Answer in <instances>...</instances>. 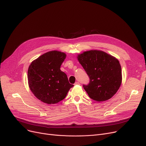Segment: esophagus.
Segmentation results:
<instances>
[{
  "mask_svg": "<svg viewBox=\"0 0 146 146\" xmlns=\"http://www.w3.org/2000/svg\"><path fill=\"white\" fill-rule=\"evenodd\" d=\"M79 82H76L75 84H74V85H79Z\"/></svg>",
  "mask_w": 146,
  "mask_h": 146,
  "instance_id": "esophagus-1",
  "label": "esophagus"
}]
</instances>
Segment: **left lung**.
Returning a JSON list of instances; mask_svg holds the SVG:
<instances>
[{"label": "left lung", "mask_w": 146, "mask_h": 146, "mask_svg": "<svg viewBox=\"0 0 146 146\" xmlns=\"http://www.w3.org/2000/svg\"><path fill=\"white\" fill-rule=\"evenodd\" d=\"M77 58L90 78L84 88L91 99L105 101L111 98L122 84V69L115 56L98 50L79 54Z\"/></svg>", "instance_id": "1"}]
</instances>
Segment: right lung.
Masks as SVG:
<instances>
[{"instance_id":"1","label":"right lung","mask_w":146,"mask_h":146,"mask_svg":"<svg viewBox=\"0 0 146 146\" xmlns=\"http://www.w3.org/2000/svg\"><path fill=\"white\" fill-rule=\"evenodd\" d=\"M66 54L58 50L43 54L31 62L28 69V84L34 96L48 104L64 99L70 89L67 75L60 70Z\"/></svg>"}]
</instances>
